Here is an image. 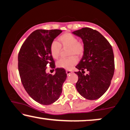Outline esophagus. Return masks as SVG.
<instances>
[{
	"label": "esophagus",
	"mask_w": 130,
	"mask_h": 130,
	"mask_svg": "<svg viewBox=\"0 0 130 130\" xmlns=\"http://www.w3.org/2000/svg\"><path fill=\"white\" fill-rule=\"evenodd\" d=\"M66 73H67V75H70V74H71L72 73V71H70V70H67L66 71Z\"/></svg>",
	"instance_id": "esophagus-1"
}]
</instances>
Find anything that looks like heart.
<instances>
[{
	"instance_id": "heart-1",
	"label": "heart",
	"mask_w": 130,
	"mask_h": 130,
	"mask_svg": "<svg viewBox=\"0 0 130 130\" xmlns=\"http://www.w3.org/2000/svg\"><path fill=\"white\" fill-rule=\"evenodd\" d=\"M60 47H68V55L70 58L60 59L56 62L58 68L69 70L77 62L75 57L79 58L84 52V45L82 42L78 41V39L73 34L66 32L60 36L57 41H53L51 45V53L54 59H58L60 52Z\"/></svg>"
}]
</instances>
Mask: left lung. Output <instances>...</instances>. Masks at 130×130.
<instances>
[{
  "instance_id": "obj_1",
  "label": "left lung",
  "mask_w": 130,
  "mask_h": 130,
  "mask_svg": "<svg viewBox=\"0 0 130 130\" xmlns=\"http://www.w3.org/2000/svg\"><path fill=\"white\" fill-rule=\"evenodd\" d=\"M84 45L83 58L76 66L78 77L76 89L88 100L100 98L109 87L115 70L114 55L108 41L98 31L83 28L72 32ZM87 70L89 73L83 74Z\"/></svg>"
}]
</instances>
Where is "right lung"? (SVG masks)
Returning <instances> with one entry per match:
<instances>
[{
    "mask_svg": "<svg viewBox=\"0 0 130 130\" xmlns=\"http://www.w3.org/2000/svg\"><path fill=\"white\" fill-rule=\"evenodd\" d=\"M62 32L60 30L34 31L22 44L18 54L22 85L29 96L41 105H51L58 99L67 77L63 68H56L53 75L46 72L48 64L55 68L50 49Z\"/></svg>",
    "mask_w": 130,
    "mask_h": 130,
    "instance_id": "add662e5",
    "label": "right lung"
}]
</instances>
